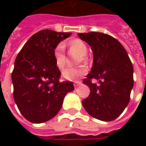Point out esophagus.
Segmentation results:
<instances>
[{
    "mask_svg": "<svg viewBox=\"0 0 146 146\" xmlns=\"http://www.w3.org/2000/svg\"><path fill=\"white\" fill-rule=\"evenodd\" d=\"M81 84H82V83L80 82V81H76V82H75V84H74V87H75V88H77V87L80 85Z\"/></svg>",
    "mask_w": 146,
    "mask_h": 146,
    "instance_id": "34e87169",
    "label": "esophagus"
}]
</instances>
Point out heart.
<instances>
[{
  "label": "heart",
  "instance_id": "b5f03b06",
  "mask_svg": "<svg viewBox=\"0 0 146 146\" xmlns=\"http://www.w3.org/2000/svg\"><path fill=\"white\" fill-rule=\"evenodd\" d=\"M70 52L72 54H78L80 56L81 60L84 62L87 61V57L85 54L88 51V48L86 44L79 39H74L70 41ZM54 63L55 66L59 70H62L66 66V58L64 54V44L62 43H59L55 47L53 51ZM88 73V69L84 66H80L76 68H68L62 72V76L66 80L70 81H76Z\"/></svg>",
  "mask_w": 146,
  "mask_h": 146
}]
</instances>
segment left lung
Instances as JSON below:
<instances>
[{"mask_svg":"<svg viewBox=\"0 0 146 146\" xmlns=\"http://www.w3.org/2000/svg\"><path fill=\"white\" fill-rule=\"evenodd\" d=\"M77 35L91 46L94 56L92 71L83 81L91 91L83 106L95 119L113 120L130 101L134 86L131 62L123 45L110 35L98 32ZM92 79H98L100 84H93Z\"/></svg>","mask_w":146,"mask_h":146,"instance_id":"left-lung-1","label":"left lung"}]
</instances>
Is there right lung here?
<instances>
[{
	"label": "right lung",
	"mask_w": 146,
	"mask_h": 146,
	"mask_svg": "<svg viewBox=\"0 0 146 146\" xmlns=\"http://www.w3.org/2000/svg\"><path fill=\"white\" fill-rule=\"evenodd\" d=\"M71 33L43 30L24 44L15 61L11 74L15 102L30 122L40 123L57 115L73 82H60L61 72L54 63L55 47Z\"/></svg>",
	"instance_id": "add662e5"
}]
</instances>
